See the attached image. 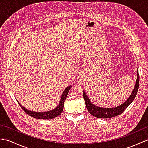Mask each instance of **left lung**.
Returning a JSON list of instances; mask_svg holds the SVG:
<instances>
[{
  "label": "left lung",
  "mask_w": 148,
  "mask_h": 148,
  "mask_svg": "<svg viewBox=\"0 0 148 148\" xmlns=\"http://www.w3.org/2000/svg\"><path fill=\"white\" fill-rule=\"evenodd\" d=\"M139 75L137 69L136 83V84H135L134 88L132 91V92L131 95L123 103H122V104L112 108H102V107H99L97 106H95V104H93V103L91 102L88 96L86 95V93L84 92V91H83V98L84 99V102H85V104L88 111L90 114L93 115V116L99 118H112L114 117V116L121 114L134 100L135 97H136L137 95L138 88H139Z\"/></svg>",
  "instance_id": "left-lung-1"
}]
</instances>
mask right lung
<instances>
[{
  "instance_id": "1",
  "label": "right lung",
  "mask_w": 148,
  "mask_h": 148,
  "mask_svg": "<svg viewBox=\"0 0 148 148\" xmlns=\"http://www.w3.org/2000/svg\"><path fill=\"white\" fill-rule=\"evenodd\" d=\"M72 86L69 85L68 86L65 90L63 92L60 100V102L57 107H56L55 109L52 110H50L49 111H46V112H35L33 111H30V110L27 109V108H25L23 106H22L21 103L17 101L19 103V105L21 106L22 109L29 116H32V117L37 119H53L56 117H57L58 116L61 114L63 111V109H64V102L67 98V96L68 95L69 91L71 88Z\"/></svg>"
}]
</instances>
